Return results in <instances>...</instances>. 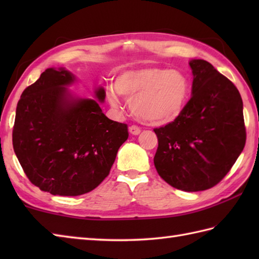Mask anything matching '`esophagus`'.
Returning a JSON list of instances; mask_svg holds the SVG:
<instances>
[{
  "mask_svg": "<svg viewBox=\"0 0 259 259\" xmlns=\"http://www.w3.org/2000/svg\"><path fill=\"white\" fill-rule=\"evenodd\" d=\"M129 133H130L131 135H134V136H138V135L141 133V130H140L139 126H137V125H130V126H129Z\"/></svg>",
  "mask_w": 259,
  "mask_h": 259,
  "instance_id": "obj_1",
  "label": "esophagus"
}]
</instances>
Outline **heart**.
Here are the masks:
<instances>
[{
  "label": "heart",
  "instance_id": "b5f03b06",
  "mask_svg": "<svg viewBox=\"0 0 259 259\" xmlns=\"http://www.w3.org/2000/svg\"><path fill=\"white\" fill-rule=\"evenodd\" d=\"M190 84L178 70L141 68L128 70L114 81V89L107 90L112 109L119 111V96L130 100V109L139 120L150 124L172 122L184 112L188 102Z\"/></svg>",
  "mask_w": 259,
  "mask_h": 259
}]
</instances>
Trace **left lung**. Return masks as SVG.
Returning <instances> with one entry per match:
<instances>
[{"mask_svg": "<svg viewBox=\"0 0 259 259\" xmlns=\"http://www.w3.org/2000/svg\"><path fill=\"white\" fill-rule=\"evenodd\" d=\"M189 65L192 97L174 122L155 129L153 162L174 188L200 191L227 175L244 149L246 130L243 100L233 82L205 60L192 59Z\"/></svg>", "mask_w": 259, "mask_h": 259, "instance_id": "8db88e82", "label": "left lung"}]
</instances>
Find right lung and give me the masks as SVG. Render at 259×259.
<instances>
[{
  "mask_svg": "<svg viewBox=\"0 0 259 259\" xmlns=\"http://www.w3.org/2000/svg\"><path fill=\"white\" fill-rule=\"evenodd\" d=\"M78 81L65 68H49L21 95L15 113L13 148L27 178L43 191L80 196L110 172L128 128L106 117V92L75 96Z\"/></svg>",
  "mask_w": 259,
  "mask_h": 259,
  "instance_id": "right-lung-1",
  "label": "right lung"
}]
</instances>
